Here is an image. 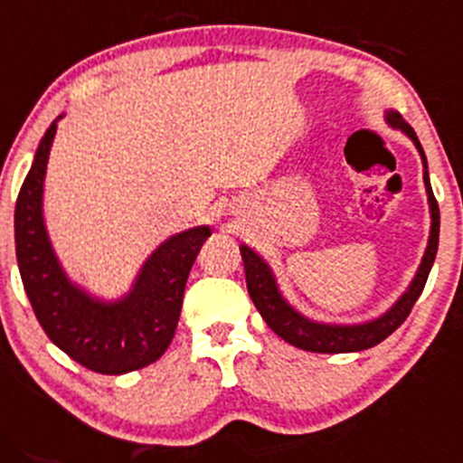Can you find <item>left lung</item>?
<instances>
[{
    "mask_svg": "<svg viewBox=\"0 0 463 463\" xmlns=\"http://www.w3.org/2000/svg\"><path fill=\"white\" fill-rule=\"evenodd\" d=\"M387 124L393 128H400L404 135L411 137V142L418 148L420 157L424 164V185H427V196H429V207H430V236L427 251H424L422 262H420L418 273H415L413 282L409 284V288L400 295V299L385 315H381L378 319L365 321V324L356 326H336V324H319V321L308 319L279 293L278 282H275L271 267L258 256L253 249L247 245L241 247L242 262H245V275H247V290L251 295V301L256 304L258 313L262 315V319L267 321V326L275 335L282 336L284 341L295 347H301L306 352H321V354H344V352H361L367 347L378 345L381 341H385L393 330H398L402 326V321L407 319L411 313L413 304L422 295L424 284L430 273V267L435 262V253H438V242H439V207L435 201L433 190H430L429 181V168H427V155H424L422 146L418 142V135L402 116L396 111H387Z\"/></svg>",
    "mask_w": 463,
    "mask_h": 463,
    "instance_id": "8db88e82",
    "label": "left lung"
}]
</instances>
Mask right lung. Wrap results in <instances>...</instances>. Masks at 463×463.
Wrapping results in <instances>:
<instances>
[{
	"instance_id": "right-lung-1",
	"label": "right lung",
	"mask_w": 463,
	"mask_h": 463,
	"mask_svg": "<svg viewBox=\"0 0 463 463\" xmlns=\"http://www.w3.org/2000/svg\"><path fill=\"white\" fill-rule=\"evenodd\" d=\"M59 116L36 148L14 207L22 282L41 328L87 370L127 373L157 361L173 341L192 264L210 227H192L162 242L139 269L131 293L102 301L67 278L45 232L43 181Z\"/></svg>"
}]
</instances>
